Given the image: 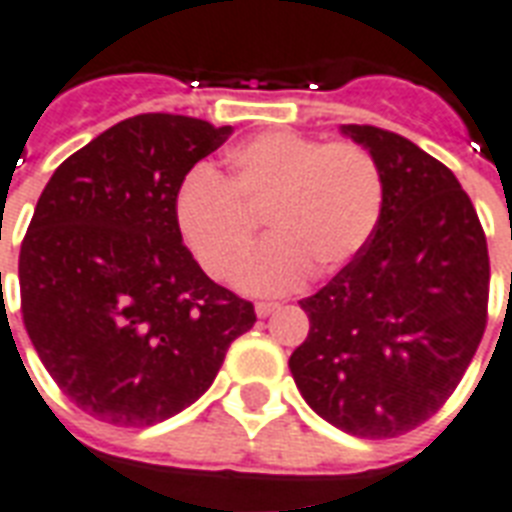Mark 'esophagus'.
Masks as SVG:
<instances>
[{"label": "esophagus", "instance_id": "esophagus-1", "mask_svg": "<svg viewBox=\"0 0 512 512\" xmlns=\"http://www.w3.org/2000/svg\"><path fill=\"white\" fill-rule=\"evenodd\" d=\"M276 308H279V303H257L255 306V314L260 319H265V317H271L273 311H276Z\"/></svg>", "mask_w": 512, "mask_h": 512}]
</instances>
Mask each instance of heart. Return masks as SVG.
<instances>
[{"label":"heart","instance_id":"b5f03b06","mask_svg":"<svg viewBox=\"0 0 512 512\" xmlns=\"http://www.w3.org/2000/svg\"><path fill=\"white\" fill-rule=\"evenodd\" d=\"M225 174L193 171L179 190L177 225L204 271L233 279L263 214L271 239L257 249L239 287L279 295L346 268L373 236L384 206L378 163L365 147L325 144L295 131H265L225 155Z\"/></svg>","mask_w":512,"mask_h":512}]
</instances>
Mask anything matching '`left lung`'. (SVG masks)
I'll use <instances>...</instances> for the list:
<instances>
[{
  "label": "left lung",
  "mask_w": 512,
  "mask_h": 512,
  "mask_svg": "<svg viewBox=\"0 0 512 512\" xmlns=\"http://www.w3.org/2000/svg\"><path fill=\"white\" fill-rule=\"evenodd\" d=\"M373 155L384 206L360 255L300 300V395L357 438H397L446 403L486 327L489 249L454 171L376 126H341Z\"/></svg>",
  "instance_id": "8db88e82"
}]
</instances>
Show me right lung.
Returning a JSON list of instances; mask_svg holds the SVG:
<instances>
[{
    "label": "right lung",
    "instance_id": "1",
    "mask_svg": "<svg viewBox=\"0 0 512 512\" xmlns=\"http://www.w3.org/2000/svg\"><path fill=\"white\" fill-rule=\"evenodd\" d=\"M185 115L128 117L69 155L18 260L23 325L77 408L150 427L212 386L255 308L214 284L177 225L187 171L230 136Z\"/></svg>",
    "mask_w": 512,
    "mask_h": 512
}]
</instances>
